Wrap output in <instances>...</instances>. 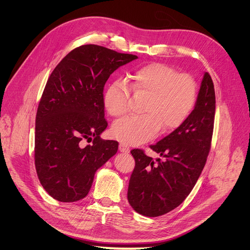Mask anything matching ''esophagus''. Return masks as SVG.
<instances>
[{
    "instance_id": "obj_1",
    "label": "esophagus",
    "mask_w": 250,
    "mask_h": 250,
    "mask_svg": "<svg viewBox=\"0 0 250 250\" xmlns=\"http://www.w3.org/2000/svg\"><path fill=\"white\" fill-rule=\"evenodd\" d=\"M119 150L123 153H128L129 152V148L128 146H126L125 144H120L119 146Z\"/></svg>"
}]
</instances>
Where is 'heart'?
<instances>
[{
  "instance_id": "heart-1",
  "label": "heart",
  "mask_w": 250,
  "mask_h": 250,
  "mask_svg": "<svg viewBox=\"0 0 250 250\" xmlns=\"http://www.w3.org/2000/svg\"><path fill=\"white\" fill-rule=\"evenodd\" d=\"M135 95H146L142 104L144 115L129 116L116 122L112 134L124 144L137 146L151 139L163 129L179 127L190 116L197 100V84L187 74L162 63H151L135 70L130 76ZM130 91L122 80L113 81L105 89L104 104L113 117H122L129 110Z\"/></svg>"
}]
</instances>
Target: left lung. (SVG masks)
Masks as SVG:
<instances>
[{
  "mask_svg": "<svg viewBox=\"0 0 250 250\" xmlns=\"http://www.w3.org/2000/svg\"><path fill=\"white\" fill-rule=\"evenodd\" d=\"M216 96L212 80L205 72L195 108L187 120L150 148L162 158L153 160L141 149H132L135 166L129 179L127 200L146 217H159L188 197L204 169L213 130Z\"/></svg>",
  "mask_w": 250,
  "mask_h": 250,
  "instance_id": "obj_1",
  "label": "left lung"
}]
</instances>
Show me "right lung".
I'll return each instance as SVG.
<instances>
[{"label": "right lung", "instance_id": "right-lung-1", "mask_svg": "<svg viewBox=\"0 0 250 250\" xmlns=\"http://www.w3.org/2000/svg\"><path fill=\"white\" fill-rule=\"evenodd\" d=\"M95 44L79 46L55 67L35 118L34 163L41 184L59 202L85 198L96 171L119 148L100 134L104 119V87L121 66L136 59ZM92 142L85 147L83 141Z\"/></svg>", "mask_w": 250, "mask_h": 250}]
</instances>
